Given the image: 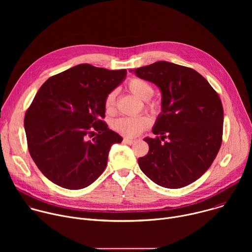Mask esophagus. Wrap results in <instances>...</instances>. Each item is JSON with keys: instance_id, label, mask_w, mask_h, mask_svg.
<instances>
[{"instance_id": "1", "label": "esophagus", "mask_w": 252, "mask_h": 252, "mask_svg": "<svg viewBox=\"0 0 252 252\" xmlns=\"http://www.w3.org/2000/svg\"><path fill=\"white\" fill-rule=\"evenodd\" d=\"M124 143H126V145H132L133 142H135L134 139H131V138H124Z\"/></svg>"}]
</instances>
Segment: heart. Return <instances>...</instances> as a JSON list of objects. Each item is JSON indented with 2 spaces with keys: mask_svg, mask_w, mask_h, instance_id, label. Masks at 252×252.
Returning a JSON list of instances; mask_svg holds the SVG:
<instances>
[{
  "mask_svg": "<svg viewBox=\"0 0 252 252\" xmlns=\"http://www.w3.org/2000/svg\"><path fill=\"white\" fill-rule=\"evenodd\" d=\"M126 90L138 98L146 100L147 109L153 114H159L162 110V102L159 98H152L154 94V87L139 78H132L126 83ZM116 96L115 91L110 92L104 98V110L107 114L113 115L116 113ZM152 124L151 119L148 116H137L129 118H122L115 122L114 128L120 134L126 137H135L139 135L143 130L150 127Z\"/></svg>",
  "mask_w": 252,
  "mask_h": 252,
  "instance_id": "obj_1",
  "label": "heart"
}]
</instances>
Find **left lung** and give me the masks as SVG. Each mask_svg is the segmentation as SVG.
<instances>
[{
    "label": "left lung",
    "instance_id": "obj_1",
    "mask_svg": "<svg viewBox=\"0 0 252 252\" xmlns=\"http://www.w3.org/2000/svg\"><path fill=\"white\" fill-rule=\"evenodd\" d=\"M134 73L156 84L162 94V112L153 128L157 136L145 138L150 151L137 159L138 165L160 187H187L209 168L220 152L223 131L220 95L188 66L157 62Z\"/></svg>",
    "mask_w": 252,
    "mask_h": 252
}]
</instances>
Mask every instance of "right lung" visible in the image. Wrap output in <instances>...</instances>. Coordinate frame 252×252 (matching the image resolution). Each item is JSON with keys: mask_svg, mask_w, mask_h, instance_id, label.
<instances>
[{"mask_svg": "<svg viewBox=\"0 0 252 252\" xmlns=\"http://www.w3.org/2000/svg\"><path fill=\"white\" fill-rule=\"evenodd\" d=\"M126 75L81 63L51 77L34 95L24 120L28 149L52 183L81 189L103 172L111 147L123 140L102 121L103 102Z\"/></svg>", "mask_w": 252, "mask_h": 252, "instance_id": "add662e5", "label": "right lung"}]
</instances>
